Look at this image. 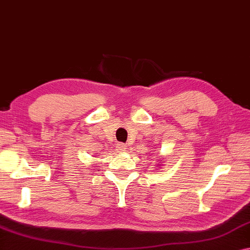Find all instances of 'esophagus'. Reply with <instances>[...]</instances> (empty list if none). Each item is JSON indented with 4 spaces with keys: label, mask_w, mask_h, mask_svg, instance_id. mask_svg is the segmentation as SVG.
I'll return each instance as SVG.
<instances>
[{
    "label": "esophagus",
    "mask_w": 250,
    "mask_h": 250,
    "mask_svg": "<svg viewBox=\"0 0 250 250\" xmlns=\"http://www.w3.org/2000/svg\"><path fill=\"white\" fill-rule=\"evenodd\" d=\"M126 148H127V146H126L124 143H118L116 146L117 152H124V151H126Z\"/></svg>",
    "instance_id": "esophagus-1"
}]
</instances>
